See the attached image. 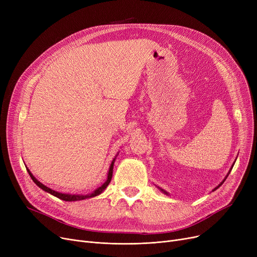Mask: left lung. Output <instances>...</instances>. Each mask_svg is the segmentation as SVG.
<instances>
[{
    "mask_svg": "<svg viewBox=\"0 0 257 257\" xmlns=\"http://www.w3.org/2000/svg\"><path fill=\"white\" fill-rule=\"evenodd\" d=\"M236 158H237V157H236ZM234 164H235V161H234V163H233V165H232V166H231V168H230V170H229V172H228V173H227V175H226V177H225V178H224V180H223V181H222V182H221V183H220V184H219V185H218V186H217V187H214V188H213V190H212V192H214V191H215V190H218V188H219V187H220V186H221V185H222V184H223V183H224V181H225V180H226V178H227V177H228V175H229V174H230V172H231V170H232V168H233V166H234ZM157 188H159V191H161V192H163V193H164V194H165V195H167V196H169V195H170V194H169V193H168V192H166V191H165V190H163V188H160V187H159V186H157Z\"/></svg>",
    "mask_w": 257,
    "mask_h": 257,
    "instance_id": "1",
    "label": "left lung"
}]
</instances>
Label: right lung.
Here are the masks:
<instances>
[{
  "mask_svg": "<svg viewBox=\"0 0 257 257\" xmlns=\"http://www.w3.org/2000/svg\"><path fill=\"white\" fill-rule=\"evenodd\" d=\"M117 155H118V153L115 155V157H114L113 160L111 161L109 170H108L106 181H105L100 187H98L97 190H94L92 193L87 194V195H82V194H81V195H80V194H63V193H59V192H56V191H53L52 188L46 186V185L43 184L42 182H39V181L33 176L32 173L30 172V170H29L28 168L26 167V169H27V171H28V173H29V175H30V177H31V179L34 181V183H35L37 186H39L40 188H42L43 191H45V192H47V193H49V194H51V195H53V196H55V197H57V198H59V199H61V200H63V201H69V202H72V201H80V200H84V199L96 197V196H98V195H100V194H102V193L104 192V190L108 186V184L110 183V180H111V178H112L113 165H114V161H115V158H116Z\"/></svg>",
  "mask_w": 257,
  "mask_h": 257,
  "instance_id": "obj_1",
  "label": "right lung"
}]
</instances>
